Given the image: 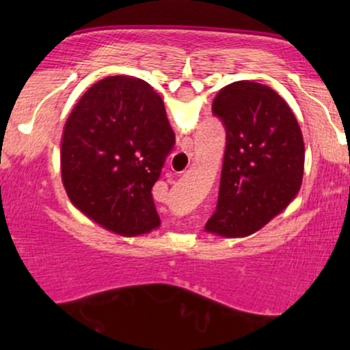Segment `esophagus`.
Returning <instances> with one entry per match:
<instances>
[{"mask_svg": "<svg viewBox=\"0 0 350 350\" xmlns=\"http://www.w3.org/2000/svg\"><path fill=\"white\" fill-rule=\"evenodd\" d=\"M183 148H184V150H191V148H192V139H191V138L184 139V142H183Z\"/></svg>", "mask_w": 350, "mask_h": 350, "instance_id": "34e87169", "label": "esophagus"}]
</instances>
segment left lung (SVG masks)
Listing matches in <instances>:
<instances>
[{
	"label": "left lung",
	"mask_w": 350,
	"mask_h": 350,
	"mask_svg": "<svg viewBox=\"0 0 350 350\" xmlns=\"http://www.w3.org/2000/svg\"><path fill=\"white\" fill-rule=\"evenodd\" d=\"M212 113L226 128L217 208L206 230L245 237L260 230L295 199L304 170V143L288 103L252 80L224 87Z\"/></svg>",
	"instance_id": "8db88e82"
}]
</instances>
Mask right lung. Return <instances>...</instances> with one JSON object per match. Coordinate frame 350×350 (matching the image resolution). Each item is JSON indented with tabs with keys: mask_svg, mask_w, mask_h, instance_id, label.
Returning a JSON list of instances; mask_svg holds the SVG:
<instances>
[{
	"mask_svg": "<svg viewBox=\"0 0 350 350\" xmlns=\"http://www.w3.org/2000/svg\"><path fill=\"white\" fill-rule=\"evenodd\" d=\"M176 144L161 97L142 79L94 83L64 128L60 167L80 211L122 235L159 226L151 189Z\"/></svg>",
	"mask_w": 350,
	"mask_h": 350,
	"instance_id": "add662e5",
	"label": "right lung"
}]
</instances>
